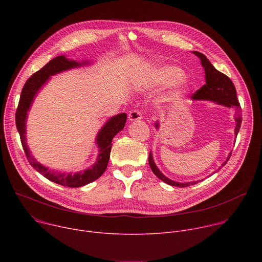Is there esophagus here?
Instances as JSON below:
<instances>
[{
	"instance_id": "obj_1",
	"label": "esophagus",
	"mask_w": 262,
	"mask_h": 262,
	"mask_svg": "<svg viewBox=\"0 0 262 262\" xmlns=\"http://www.w3.org/2000/svg\"><path fill=\"white\" fill-rule=\"evenodd\" d=\"M142 119V114L140 111H132L129 112L128 114V120L130 122H134V121H139Z\"/></svg>"
}]
</instances>
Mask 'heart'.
Here are the masks:
<instances>
[{"label": "heart", "mask_w": 262, "mask_h": 262, "mask_svg": "<svg viewBox=\"0 0 262 262\" xmlns=\"http://www.w3.org/2000/svg\"><path fill=\"white\" fill-rule=\"evenodd\" d=\"M183 72L180 68L176 66L166 65L156 69L150 76V80L156 85L160 86H170L172 84L178 83L177 92L179 94L185 93L189 90V86L185 81L182 80Z\"/></svg>", "instance_id": "heart-1"}]
</instances>
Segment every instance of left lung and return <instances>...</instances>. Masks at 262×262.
<instances>
[{
	"label": "left lung",
	"instance_id": "left-lung-1",
	"mask_svg": "<svg viewBox=\"0 0 262 262\" xmlns=\"http://www.w3.org/2000/svg\"><path fill=\"white\" fill-rule=\"evenodd\" d=\"M200 60H201V65L204 68L205 71V85H203L197 92H195L192 96V98L194 100H209V101H213L216 104H221L224 106L227 107H233L235 108V128H234V135L235 138L238 134V130L241 128V124H242V115H241V105L239 102L237 100V96H236V90L235 87L232 83V81L225 76V74L220 72L219 70H216L213 65L209 62V60L201 53L199 52H193ZM156 128L159 129L160 128V122L157 121L156 122ZM231 154H229L227 160L222 164V167L224 165H226V163L228 162V160L230 159ZM149 166H150L152 172L164 182L170 184V185H174V186H179V188H185V186L189 185H193L196 184L199 181H189V182H177L174 181L170 178H168L167 176H165L160 169L157 167L152 154L150 151L149 154ZM221 169V167L219 168Z\"/></svg>",
	"mask_w": 262,
	"mask_h": 262
}]
</instances>
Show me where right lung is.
Wrapping results in <instances>:
<instances>
[{"mask_svg":"<svg viewBox=\"0 0 262 262\" xmlns=\"http://www.w3.org/2000/svg\"><path fill=\"white\" fill-rule=\"evenodd\" d=\"M91 61H83L78 62L76 60H70L66 56H58L51 60L48 64H46L40 70L35 72L32 77L26 82L18 106L15 114V122L18 134L20 136L21 145L27 156V159L31 166L36 169L37 172L42 174L49 180L61 184L63 186H68V188H79V186L86 185L97 178H99L107 167V163L110 160V154L112 148V140L113 138L123 129L125 122H126V114L121 113L111 117L100 128L96 136V145L98 147V156L94 165L84 171H80L77 173H65V172H58L55 170L46 167L45 165L40 164L37 161L31 154L30 149L27 144V130L26 124L28 119V112L31 108V105L38 94L39 90L49 82L51 77L55 74L61 73L63 71H67L73 68H78L86 65H90Z\"/></svg>","mask_w":262,"mask_h":262,"instance_id":"right-lung-1","label":"right lung"}]
</instances>
